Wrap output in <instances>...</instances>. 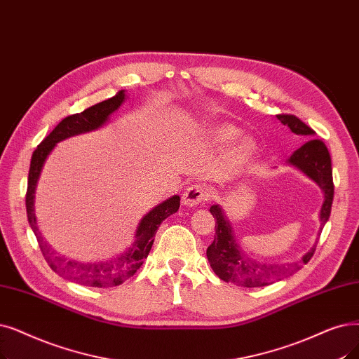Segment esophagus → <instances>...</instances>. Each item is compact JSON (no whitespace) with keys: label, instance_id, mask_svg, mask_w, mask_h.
<instances>
[{"label":"esophagus","instance_id":"obj_1","mask_svg":"<svg viewBox=\"0 0 359 359\" xmlns=\"http://www.w3.org/2000/svg\"><path fill=\"white\" fill-rule=\"evenodd\" d=\"M210 191L205 188V186H202L199 183L189 186L188 189L184 191L183 196H182V202L184 205L188 207H195L199 204H204L210 199Z\"/></svg>","mask_w":359,"mask_h":359}]
</instances>
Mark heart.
I'll return each instance as SVG.
<instances>
[{
	"instance_id": "b5f03b06",
	"label": "heart",
	"mask_w": 359,
	"mask_h": 359,
	"mask_svg": "<svg viewBox=\"0 0 359 359\" xmlns=\"http://www.w3.org/2000/svg\"><path fill=\"white\" fill-rule=\"evenodd\" d=\"M218 139H220V141H223V142H229V141H233V139L236 137V130H233V129H230V128H224V129H220L218 130ZM248 148V144H243L242 147H241V151H245Z\"/></svg>"
}]
</instances>
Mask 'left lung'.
Wrapping results in <instances>:
<instances>
[{
  "label": "left lung",
  "instance_id": "left-lung-1",
  "mask_svg": "<svg viewBox=\"0 0 359 359\" xmlns=\"http://www.w3.org/2000/svg\"><path fill=\"white\" fill-rule=\"evenodd\" d=\"M277 118L286 124L293 133L308 139L299 149H296L292 154L289 163L301 168L306 176L317 182L324 192V202L320 212L321 231L330 217L334 195L330 152L323 141L314 137L316 132L296 116L277 114ZM210 211L215 218V235L212 243L207 249V257L214 273L224 280V282H230L241 287L267 286L277 282V280H282L283 277L299 271L304 264L313 258L316 252L317 245L308 254H305L301 261L289 264H270V266L252 261L242 254L222 208L218 205H212Z\"/></svg>",
  "mask_w": 359,
  "mask_h": 359
}]
</instances>
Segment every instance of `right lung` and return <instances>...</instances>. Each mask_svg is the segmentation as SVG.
Returning a JSON list of instances; mask_svg holds the SVG:
<instances>
[{"label": "right lung", "mask_w": 359, "mask_h": 359, "mask_svg": "<svg viewBox=\"0 0 359 359\" xmlns=\"http://www.w3.org/2000/svg\"><path fill=\"white\" fill-rule=\"evenodd\" d=\"M123 101L124 90H118L113 98H108L102 102L92 105L82 113L67 116L66 118L61 120L54 128V130L38 145V148L32 154V160H30L26 191V212L29 224L35 233L41 252L45 261L48 262V266L61 277L72 280V282L82 286L113 287L121 285L124 280L132 277L139 270V267L142 266L144 259L148 257L154 243V236L155 233H157L160 224L167 217L175 214L180 207V198L177 195L161 202L160 205L149 211L142 218L141 223H139L137 231L135 235V243L132 248H129V251L121 254L118 258H113L102 262L85 264L58 257L55 255L53 249L43 242L42 236L39 235L34 211V199L41 170L46 157H48V154L53 151L55 144L63 141V139L89 130H95L100 126H102L108 120V117H110V114L114 113L121 105Z\"/></svg>", "instance_id": "obj_1"}]
</instances>
